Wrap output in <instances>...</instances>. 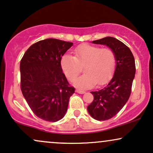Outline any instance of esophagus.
Returning a JSON list of instances; mask_svg holds the SVG:
<instances>
[{"label":"esophagus","mask_w":153,"mask_h":153,"mask_svg":"<svg viewBox=\"0 0 153 153\" xmlns=\"http://www.w3.org/2000/svg\"><path fill=\"white\" fill-rule=\"evenodd\" d=\"M76 92L78 93V94H85V91H82V90H81V89H76Z\"/></svg>","instance_id":"obj_1"}]
</instances>
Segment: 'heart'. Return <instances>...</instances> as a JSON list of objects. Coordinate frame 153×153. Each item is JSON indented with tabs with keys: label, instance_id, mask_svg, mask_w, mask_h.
<instances>
[{
	"label": "heart",
	"instance_id": "b5f03b06",
	"mask_svg": "<svg viewBox=\"0 0 153 153\" xmlns=\"http://www.w3.org/2000/svg\"><path fill=\"white\" fill-rule=\"evenodd\" d=\"M74 54V57L64 54L60 59V66L70 80H75L84 66L85 74L73 82L75 85L90 88L96 84L103 85L111 78L116 64L114 53L111 49L83 44L75 49Z\"/></svg>",
	"mask_w": 153,
	"mask_h": 153
}]
</instances>
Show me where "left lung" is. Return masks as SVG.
<instances>
[{
    "label": "left lung",
    "mask_w": 153,
    "mask_h": 153,
    "mask_svg": "<svg viewBox=\"0 0 153 153\" xmlns=\"http://www.w3.org/2000/svg\"><path fill=\"white\" fill-rule=\"evenodd\" d=\"M92 43L106 45L115 55L116 68L113 77L101 89L91 91L94 99L87 108L94 119L105 121L114 117L127 102L136 71L135 62L129 47L117 39L107 36Z\"/></svg>",
    "instance_id": "1"
}]
</instances>
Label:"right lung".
Segmentation results:
<instances>
[{
  "mask_svg": "<svg viewBox=\"0 0 153 153\" xmlns=\"http://www.w3.org/2000/svg\"><path fill=\"white\" fill-rule=\"evenodd\" d=\"M73 43L47 39L26 50L20 62L21 89L29 107L39 118L57 122L65 115L75 88L60 66V59Z\"/></svg>",
  "mask_w": 153,
  "mask_h": 153,
  "instance_id": "obj_1",
  "label": "right lung"
}]
</instances>
